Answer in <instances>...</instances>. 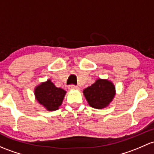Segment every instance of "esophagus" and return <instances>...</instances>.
Returning a JSON list of instances; mask_svg holds the SVG:
<instances>
[{
  "mask_svg": "<svg viewBox=\"0 0 154 154\" xmlns=\"http://www.w3.org/2000/svg\"><path fill=\"white\" fill-rule=\"evenodd\" d=\"M69 90H77V89H78V87L76 85H72L69 86Z\"/></svg>",
  "mask_w": 154,
  "mask_h": 154,
  "instance_id": "34e87169",
  "label": "esophagus"
}]
</instances>
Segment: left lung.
Instances as JSON below:
<instances>
[{"instance_id":"8db88e82","label":"left lung","mask_w":154,"mask_h":154,"mask_svg":"<svg viewBox=\"0 0 154 154\" xmlns=\"http://www.w3.org/2000/svg\"><path fill=\"white\" fill-rule=\"evenodd\" d=\"M83 94L91 107L103 109L108 107L116 96V87L111 81L98 79L83 90Z\"/></svg>"}]
</instances>
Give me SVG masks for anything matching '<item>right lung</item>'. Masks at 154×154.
<instances>
[{"label": "right lung", "mask_w": 154, "mask_h": 154, "mask_svg": "<svg viewBox=\"0 0 154 154\" xmlns=\"http://www.w3.org/2000/svg\"><path fill=\"white\" fill-rule=\"evenodd\" d=\"M66 91L57 88L50 80L42 82L34 89L36 101L47 110L55 111L61 105Z\"/></svg>", "instance_id": "right-lung-1"}]
</instances>
